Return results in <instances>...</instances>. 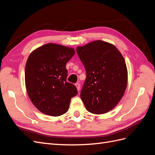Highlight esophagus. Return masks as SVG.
Masks as SVG:
<instances>
[{
  "label": "esophagus",
  "mask_w": 155,
  "mask_h": 155,
  "mask_svg": "<svg viewBox=\"0 0 155 155\" xmlns=\"http://www.w3.org/2000/svg\"><path fill=\"white\" fill-rule=\"evenodd\" d=\"M75 85H76V88L78 89V91H79V89H80V84H79V83H77L75 84Z\"/></svg>",
  "instance_id": "esophagus-1"
}]
</instances>
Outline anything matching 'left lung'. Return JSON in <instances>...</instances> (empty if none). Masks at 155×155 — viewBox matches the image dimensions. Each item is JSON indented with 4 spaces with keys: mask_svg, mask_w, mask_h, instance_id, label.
<instances>
[{
    "mask_svg": "<svg viewBox=\"0 0 155 155\" xmlns=\"http://www.w3.org/2000/svg\"><path fill=\"white\" fill-rule=\"evenodd\" d=\"M76 51L86 70L80 94L86 109L95 114L106 113L118 105L127 87L123 55L115 46L100 40L78 46Z\"/></svg>",
    "mask_w": 155,
    "mask_h": 155,
    "instance_id": "obj_1",
    "label": "left lung"
}]
</instances>
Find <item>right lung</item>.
I'll return each instance as SVG.
<instances>
[{"label": "right lung", "instance_id": "1", "mask_svg": "<svg viewBox=\"0 0 155 155\" xmlns=\"http://www.w3.org/2000/svg\"><path fill=\"white\" fill-rule=\"evenodd\" d=\"M74 48L48 43L34 50L27 59L25 84L33 104L43 113L59 116L68 111L77 88L67 81L66 64Z\"/></svg>", "mask_w": 155, "mask_h": 155}]
</instances>
